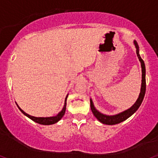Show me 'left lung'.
I'll list each match as a JSON object with an SVG mask.
<instances>
[{"label": "left lung", "instance_id": "obj_1", "mask_svg": "<svg viewBox=\"0 0 158 158\" xmlns=\"http://www.w3.org/2000/svg\"><path fill=\"white\" fill-rule=\"evenodd\" d=\"M134 44H135L136 48V53H137V56L139 58L140 62H141V71H142V80H141V92H140L139 98L137 99L136 102L134 103L133 106H131L129 109L124 110L123 112H121L119 114L113 115V116H109V115L103 114L102 113L97 110L94 106V103L91 99H90V106L91 111H92L93 114L95 117L97 118V120H99L101 123L105 124H108V125H114V124H116L121 122H124L127 118H128L130 116H131L136 110L139 109V108L141 106L142 103V101L143 100L144 97L145 92H146V68L145 64L143 62V59L141 58L139 54V47L136 41L133 42Z\"/></svg>", "mask_w": 158, "mask_h": 158}]
</instances>
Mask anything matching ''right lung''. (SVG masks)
<instances>
[{"label":"right lung","mask_w":158,"mask_h":158,"mask_svg":"<svg viewBox=\"0 0 158 158\" xmlns=\"http://www.w3.org/2000/svg\"><path fill=\"white\" fill-rule=\"evenodd\" d=\"M67 97H68V94L67 95V97H66L65 101H64V106L61 111L58 113L56 116H50V117H35V116H31V115L26 114L25 111H23L22 109H21L18 106V105H17V103L16 104H17V107H18V108L19 109V110H20V111L22 112L23 114L25 115V116H26L27 117L31 118L32 121H34V122H36V123H38V124H43V125H50V124H53L56 123V122H58V121L61 119V118L64 116V114H65V111H66V107H67Z\"/></svg>","instance_id":"add662e5"}]
</instances>
